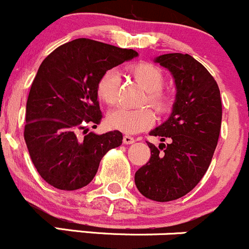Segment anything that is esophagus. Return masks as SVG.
I'll list each match as a JSON object with an SVG mask.
<instances>
[{"label":"esophagus","instance_id":"34e87169","mask_svg":"<svg viewBox=\"0 0 249 249\" xmlns=\"http://www.w3.org/2000/svg\"><path fill=\"white\" fill-rule=\"evenodd\" d=\"M123 142H124L125 144H131V143H134V142H135V139H134V137L129 136V135H125V136L123 137Z\"/></svg>","mask_w":249,"mask_h":249}]
</instances>
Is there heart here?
Masks as SVG:
<instances>
[{
	"mask_svg": "<svg viewBox=\"0 0 249 249\" xmlns=\"http://www.w3.org/2000/svg\"><path fill=\"white\" fill-rule=\"evenodd\" d=\"M129 71L147 91L144 102H148L159 114L168 112L170 98L161 90L164 86V75L160 69L147 62H139L130 66ZM119 80V74L115 71H107L100 76L96 84V93L101 102L107 106H114L117 103ZM154 113L149 108L129 109L120 107L108 114L107 124L110 129L132 135L149 129L154 124Z\"/></svg>",
	"mask_w": 249,
	"mask_h": 249,
	"instance_id": "b5f03b06",
	"label": "heart"
}]
</instances>
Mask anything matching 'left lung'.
<instances>
[{
  "label": "left lung",
  "instance_id": "obj_1",
  "mask_svg": "<svg viewBox=\"0 0 249 249\" xmlns=\"http://www.w3.org/2000/svg\"><path fill=\"white\" fill-rule=\"evenodd\" d=\"M156 62L175 79L173 113L152 136L169 140L151 148V158L135 174L136 187L146 198L170 202L189 194L211 165L221 127L220 90L208 71L190 54L168 53Z\"/></svg>",
  "mask_w": 249,
  "mask_h": 249
}]
</instances>
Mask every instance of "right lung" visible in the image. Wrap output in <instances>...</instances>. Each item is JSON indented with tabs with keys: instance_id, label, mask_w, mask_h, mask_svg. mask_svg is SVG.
<instances>
[{
	"instance_id": "1",
	"label": "right lung",
	"mask_w": 249,
	"mask_h": 249,
	"mask_svg": "<svg viewBox=\"0 0 249 249\" xmlns=\"http://www.w3.org/2000/svg\"><path fill=\"white\" fill-rule=\"evenodd\" d=\"M139 53L90 38L55 48L41 63L26 101L24 140L41 178L55 189L74 191L95 178L101 159L119 147L118 130L88 132L102 119L96 84L109 69ZM80 129L86 136H77Z\"/></svg>"
}]
</instances>
